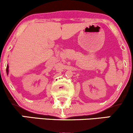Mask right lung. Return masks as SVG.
I'll list each match as a JSON object with an SVG mask.
<instances>
[{"label":"right lung","instance_id":"add662e5","mask_svg":"<svg viewBox=\"0 0 133 133\" xmlns=\"http://www.w3.org/2000/svg\"><path fill=\"white\" fill-rule=\"evenodd\" d=\"M6 71H7V72L8 73V66H7V70H6Z\"/></svg>","mask_w":133,"mask_h":133}]
</instances>
